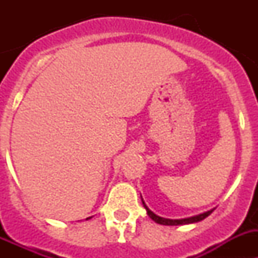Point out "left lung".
Returning <instances> with one entry per match:
<instances>
[{
	"mask_svg": "<svg viewBox=\"0 0 258 258\" xmlns=\"http://www.w3.org/2000/svg\"><path fill=\"white\" fill-rule=\"evenodd\" d=\"M141 199H142V197H141ZM142 204H144L145 209H146V211H147V215L150 216V218H152V220L155 221L156 223H160V225H165V226L188 225V223L199 222V221L205 220V218H206L207 216H210L211 213H212V211H213V210L207 211V212L201 213V215H199V216H194V217H189V218H182V220H168V218H162V217H160V216H156L153 212H151V211L147 209V206H146L144 200H142Z\"/></svg>",
	"mask_w": 258,
	"mask_h": 258,
	"instance_id": "obj_1",
	"label": "left lung"
}]
</instances>
